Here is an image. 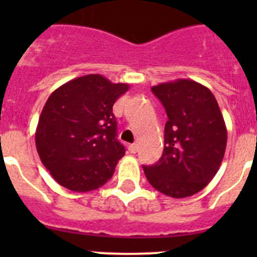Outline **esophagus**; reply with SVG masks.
Returning <instances> with one entry per match:
<instances>
[{
	"label": "esophagus",
	"mask_w": 257,
	"mask_h": 257,
	"mask_svg": "<svg viewBox=\"0 0 257 257\" xmlns=\"http://www.w3.org/2000/svg\"><path fill=\"white\" fill-rule=\"evenodd\" d=\"M128 152H130V153H133V154H135L136 152H138V145H136V144L128 145Z\"/></svg>",
	"instance_id": "34e87169"
}]
</instances>
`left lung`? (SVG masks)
Wrapping results in <instances>:
<instances>
[{
	"label": "left lung",
	"instance_id": "1",
	"mask_svg": "<svg viewBox=\"0 0 257 257\" xmlns=\"http://www.w3.org/2000/svg\"><path fill=\"white\" fill-rule=\"evenodd\" d=\"M166 109L165 148L153 166H143L154 189L172 198L201 192L219 171L226 148V126L210 88L192 79L153 86Z\"/></svg>",
	"mask_w": 257,
	"mask_h": 257
}]
</instances>
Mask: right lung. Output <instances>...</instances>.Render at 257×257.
Instances as JSON below:
<instances>
[{"instance_id":"obj_1","label":"right lung","mask_w":257,"mask_h":257,"mask_svg":"<svg viewBox=\"0 0 257 257\" xmlns=\"http://www.w3.org/2000/svg\"><path fill=\"white\" fill-rule=\"evenodd\" d=\"M128 87L101 74H87L50 95L36 128V148L61 187L90 192L112 178L126 152L115 138L113 105Z\"/></svg>"}]
</instances>
